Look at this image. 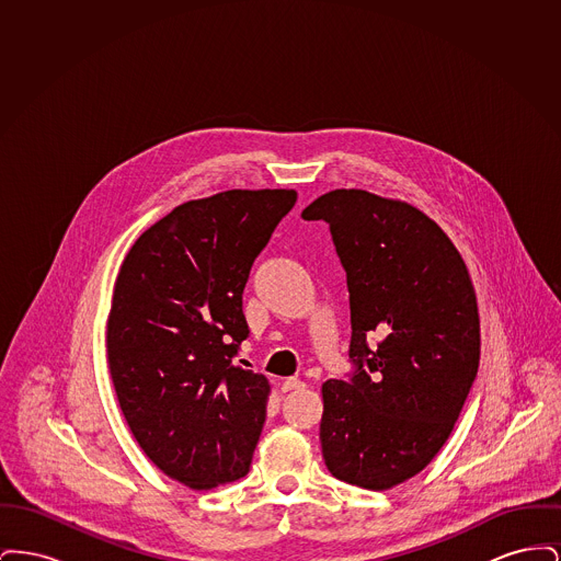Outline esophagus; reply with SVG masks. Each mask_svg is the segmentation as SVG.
<instances>
[{
	"label": "esophagus",
	"mask_w": 561,
	"mask_h": 561,
	"mask_svg": "<svg viewBox=\"0 0 561 561\" xmlns=\"http://www.w3.org/2000/svg\"><path fill=\"white\" fill-rule=\"evenodd\" d=\"M302 387H305V382L300 378H296V376H290V378H286L282 382V391H294V389H302Z\"/></svg>",
	"instance_id": "obj_1"
}]
</instances>
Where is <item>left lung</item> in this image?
<instances>
[{
	"instance_id": "left-lung-1",
	"label": "left lung",
	"mask_w": 561,
	"mask_h": 561,
	"mask_svg": "<svg viewBox=\"0 0 561 561\" xmlns=\"http://www.w3.org/2000/svg\"><path fill=\"white\" fill-rule=\"evenodd\" d=\"M300 216L328 222L351 307L353 373L321 387V454L334 478L389 490L439 453L471 391L476 290L450 238L410 204L336 188Z\"/></svg>"
}]
</instances>
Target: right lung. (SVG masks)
<instances>
[{"label": "right lung", "mask_w": 561, "mask_h": 561, "mask_svg": "<svg viewBox=\"0 0 561 561\" xmlns=\"http://www.w3.org/2000/svg\"><path fill=\"white\" fill-rule=\"evenodd\" d=\"M296 204L294 188H233L176 206L126 254L107 320L111 380L138 446L210 490L250 471L268 382L233 359L250 330L241 294Z\"/></svg>", "instance_id": "right-lung-1"}]
</instances>
